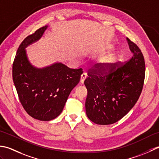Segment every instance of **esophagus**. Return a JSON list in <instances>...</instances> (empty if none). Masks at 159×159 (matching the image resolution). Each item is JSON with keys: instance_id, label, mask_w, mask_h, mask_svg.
<instances>
[{"instance_id": "34e87169", "label": "esophagus", "mask_w": 159, "mask_h": 159, "mask_svg": "<svg viewBox=\"0 0 159 159\" xmlns=\"http://www.w3.org/2000/svg\"><path fill=\"white\" fill-rule=\"evenodd\" d=\"M86 77H87L86 73H83L82 74V75H81V78H80V82H81V84H84V80H85V79L86 78Z\"/></svg>"}]
</instances>
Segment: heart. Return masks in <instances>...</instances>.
Listing matches in <instances>:
<instances>
[{"mask_svg":"<svg viewBox=\"0 0 159 159\" xmlns=\"http://www.w3.org/2000/svg\"><path fill=\"white\" fill-rule=\"evenodd\" d=\"M121 60V57L118 55H111L103 58L99 63L101 69L104 70H110L117 64Z\"/></svg>","mask_w":159,"mask_h":159,"instance_id":"obj_1","label":"heart"}]
</instances>
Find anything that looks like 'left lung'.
I'll use <instances>...</instances> for the list:
<instances>
[{
  "label": "left lung",
  "instance_id": "obj_1",
  "mask_svg": "<svg viewBox=\"0 0 159 159\" xmlns=\"http://www.w3.org/2000/svg\"><path fill=\"white\" fill-rule=\"evenodd\" d=\"M133 53L124 65L119 62L108 70L99 65L90 70L84 84L88 90L85 107L90 121L109 125L122 119L133 108L143 89L145 64L140 48L129 38Z\"/></svg>",
  "mask_w": 159,
  "mask_h": 159
}]
</instances>
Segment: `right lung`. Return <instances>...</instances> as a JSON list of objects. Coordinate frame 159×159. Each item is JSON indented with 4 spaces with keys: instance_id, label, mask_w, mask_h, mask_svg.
Instances as JSON below:
<instances>
[{
    "instance_id": "right-lung-1",
    "label": "right lung",
    "mask_w": 159,
    "mask_h": 159,
    "mask_svg": "<svg viewBox=\"0 0 159 159\" xmlns=\"http://www.w3.org/2000/svg\"><path fill=\"white\" fill-rule=\"evenodd\" d=\"M48 26L28 35L19 46L13 63V81L25 111L40 121H50L62 112L68 97L79 83L82 69L57 62L38 69L29 61L25 48L38 41Z\"/></svg>"
}]
</instances>
